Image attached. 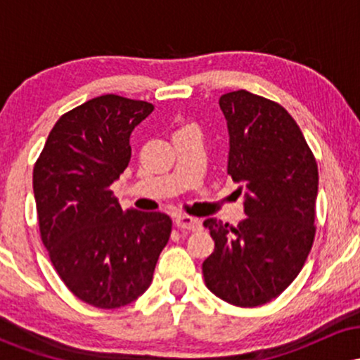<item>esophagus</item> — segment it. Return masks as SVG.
Returning a JSON list of instances; mask_svg holds the SVG:
<instances>
[{"instance_id": "1", "label": "esophagus", "mask_w": 360, "mask_h": 360, "mask_svg": "<svg viewBox=\"0 0 360 360\" xmlns=\"http://www.w3.org/2000/svg\"><path fill=\"white\" fill-rule=\"evenodd\" d=\"M176 225L183 230H189V232H196L201 229V221L198 218L189 217V214H177Z\"/></svg>"}]
</instances>
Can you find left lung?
<instances>
[{
  "label": "left lung",
  "instance_id": "obj_1",
  "mask_svg": "<svg viewBox=\"0 0 360 360\" xmlns=\"http://www.w3.org/2000/svg\"><path fill=\"white\" fill-rule=\"evenodd\" d=\"M230 134L229 176L245 186L238 226L208 218L214 250L206 288L240 308L278 298L307 262L315 240L318 166L303 131L279 103L245 89L221 94Z\"/></svg>",
  "mask_w": 360,
  "mask_h": 360
}]
</instances>
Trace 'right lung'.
<instances>
[{"instance_id":"add662e5","label":"right lung","mask_w":360,"mask_h":360,"mask_svg":"<svg viewBox=\"0 0 360 360\" xmlns=\"http://www.w3.org/2000/svg\"><path fill=\"white\" fill-rule=\"evenodd\" d=\"M152 103L103 94L57 120L34 166L40 238L62 283L94 308H122L150 286L172 220L127 210L110 186Z\"/></svg>"}]
</instances>
